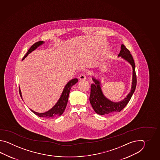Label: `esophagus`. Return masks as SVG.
Returning a JSON list of instances; mask_svg holds the SVG:
<instances>
[{"label": "esophagus", "mask_w": 160, "mask_h": 160, "mask_svg": "<svg viewBox=\"0 0 160 160\" xmlns=\"http://www.w3.org/2000/svg\"><path fill=\"white\" fill-rule=\"evenodd\" d=\"M86 79V76L85 74H82L79 77V80H82H82H85Z\"/></svg>", "instance_id": "34e87169"}]
</instances>
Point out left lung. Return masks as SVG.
<instances>
[{
	"label": "left lung",
	"instance_id": "1",
	"mask_svg": "<svg viewBox=\"0 0 160 160\" xmlns=\"http://www.w3.org/2000/svg\"><path fill=\"white\" fill-rule=\"evenodd\" d=\"M118 57H121L126 61L129 63L133 68V76L132 87L129 93L126 97L119 102H113L106 98L102 92L101 88V82L98 79L92 77L94 83L91 85V91L90 95V102L92 108L96 113L99 115H106L113 112H119L122 110L129 102L134 92L136 90L137 85L135 68L136 66L133 60V57L129 50L123 45H121V51Z\"/></svg>",
	"mask_w": 160,
	"mask_h": 160
}]
</instances>
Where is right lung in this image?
<instances>
[{"label":"right lung","mask_w":160,"mask_h":160,"mask_svg":"<svg viewBox=\"0 0 160 160\" xmlns=\"http://www.w3.org/2000/svg\"><path fill=\"white\" fill-rule=\"evenodd\" d=\"M44 43L43 41H39V42H38L37 43H34L28 50L26 54L24 55L22 60H23L24 58H26L27 55L31 53L32 51L37 49L39 46L43 44ZM78 81V79L74 78L68 82V83L65 86V88L63 89L58 102H57V103L48 112L40 113V112H36L34 110L30 109L31 111L32 112H34V114H36L37 116H39V117H43V118H54L57 117L58 116H61L62 114H63V112H64L65 109L66 108V105H67V103L68 102V95H69V93L70 92V89L72 88V86L73 85H75ZM19 93H20L21 98L22 99V92H21L20 88H19Z\"/></svg>","instance_id":"obj_1"}]
</instances>
